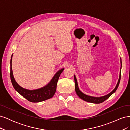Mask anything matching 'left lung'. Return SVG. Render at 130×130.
I'll use <instances>...</instances> for the list:
<instances>
[{
	"instance_id": "8db88e82",
	"label": "left lung",
	"mask_w": 130,
	"mask_h": 130,
	"mask_svg": "<svg viewBox=\"0 0 130 130\" xmlns=\"http://www.w3.org/2000/svg\"><path fill=\"white\" fill-rule=\"evenodd\" d=\"M120 64H121V67H120L119 79H118V82H117V84L116 85V86L115 87V89H114L111 93H109V94H107V95L103 96L96 97V96H89V95H86V94L82 93L80 90L79 88H78V86L76 77L75 75H74L75 87V92L77 94V95H78V96L80 97L81 99L84 100L86 101L89 102V103H94V104H100V103H103V102H104L106 99H107L109 97L111 96L112 95V94L116 91V90L117 89L118 87V86H119V83H120V78H121V66H122L121 58H120Z\"/></svg>"
}]
</instances>
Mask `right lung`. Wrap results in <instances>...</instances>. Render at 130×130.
<instances>
[{
	"instance_id": "obj_1",
	"label": "right lung",
	"mask_w": 130,
	"mask_h": 130,
	"mask_svg": "<svg viewBox=\"0 0 130 130\" xmlns=\"http://www.w3.org/2000/svg\"><path fill=\"white\" fill-rule=\"evenodd\" d=\"M13 54L12 55L10 61V77L12 84L15 90L21 95L25 98L27 100L32 103H38L52 98L55 93L56 90L57 83L61 74L63 71L64 68L59 70L54 75L53 77L49 83L44 87L34 90H29L22 87L15 81L13 76L12 68V61Z\"/></svg>"
}]
</instances>
